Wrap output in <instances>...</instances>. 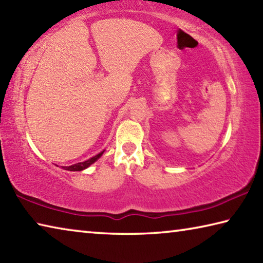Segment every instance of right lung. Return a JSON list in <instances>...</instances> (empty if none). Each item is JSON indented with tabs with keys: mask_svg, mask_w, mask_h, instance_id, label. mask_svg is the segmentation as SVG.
<instances>
[{
	"mask_svg": "<svg viewBox=\"0 0 263 263\" xmlns=\"http://www.w3.org/2000/svg\"><path fill=\"white\" fill-rule=\"evenodd\" d=\"M104 153H105V150L101 151V153H99L98 155L93 156V157H91V158H89L87 160H85V162L73 164V165H70V166H62V168L63 170H67V171H83V170H85V168L89 167L90 165L96 163L97 160H98L101 157V156H103Z\"/></svg>",
	"mask_w": 263,
	"mask_h": 263,
	"instance_id": "add662e5",
	"label": "right lung"
}]
</instances>
